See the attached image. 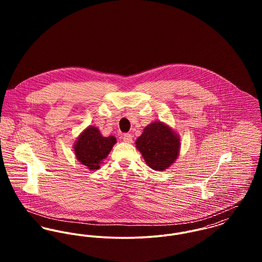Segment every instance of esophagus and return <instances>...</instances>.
<instances>
[{"instance_id": "obj_1", "label": "esophagus", "mask_w": 262, "mask_h": 262, "mask_svg": "<svg viewBox=\"0 0 262 262\" xmlns=\"http://www.w3.org/2000/svg\"><path fill=\"white\" fill-rule=\"evenodd\" d=\"M123 141L126 142V143H132L133 141V136L129 133H126L123 135Z\"/></svg>"}]
</instances>
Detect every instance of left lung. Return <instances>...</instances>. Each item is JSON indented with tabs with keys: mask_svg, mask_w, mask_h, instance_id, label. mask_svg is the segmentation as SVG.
I'll return each mask as SVG.
<instances>
[{
	"mask_svg": "<svg viewBox=\"0 0 262 262\" xmlns=\"http://www.w3.org/2000/svg\"><path fill=\"white\" fill-rule=\"evenodd\" d=\"M136 146L152 169L164 170L179 155L180 139L168 126L154 122L137 138Z\"/></svg>",
	"mask_w": 262,
	"mask_h": 262,
	"instance_id": "1",
	"label": "left lung"
}]
</instances>
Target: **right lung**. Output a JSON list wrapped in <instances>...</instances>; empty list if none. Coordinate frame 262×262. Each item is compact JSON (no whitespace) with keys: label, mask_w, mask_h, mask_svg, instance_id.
Instances as JSON below:
<instances>
[{"label":"right lung","mask_w":262,"mask_h":262,"mask_svg":"<svg viewBox=\"0 0 262 262\" xmlns=\"http://www.w3.org/2000/svg\"><path fill=\"white\" fill-rule=\"evenodd\" d=\"M116 143L114 136L104 137L96 127L86 128L75 145V156L90 169H98Z\"/></svg>","instance_id":"add662e5"}]
</instances>
